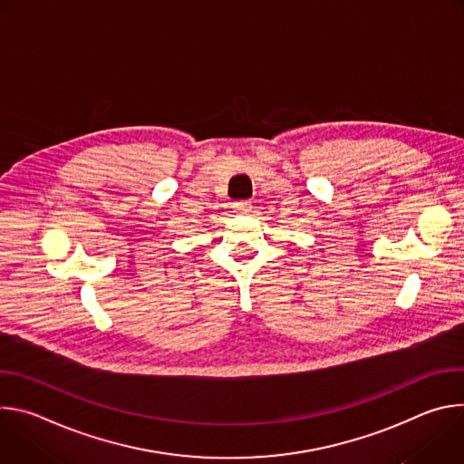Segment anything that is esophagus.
I'll list each match as a JSON object with an SVG mask.
<instances>
[{"instance_id": "1", "label": "esophagus", "mask_w": 464, "mask_h": 464, "mask_svg": "<svg viewBox=\"0 0 464 464\" xmlns=\"http://www.w3.org/2000/svg\"><path fill=\"white\" fill-rule=\"evenodd\" d=\"M251 202H235L233 204V209H235V213H238V215H249L251 213Z\"/></svg>"}]
</instances>
